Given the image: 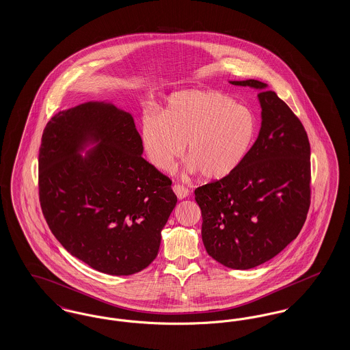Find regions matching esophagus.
I'll return each mask as SVG.
<instances>
[{"mask_svg":"<svg viewBox=\"0 0 350 350\" xmlns=\"http://www.w3.org/2000/svg\"><path fill=\"white\" fill-rule=\"evenodd\" d=\"M173 191L176 193V196H177L178 200H183V198H186V197L189 196V190H187L183 185H180V183H177V185L173 186Z\"/></svg>","mask_w":350,"mask_h":350,"instance_id":"34e87169","label":"esophagus"}]
</instances>
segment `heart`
<instances>
[{"label":"heart","mask_w":350,"mask_h":350,"mask_svg":"<svg viewBox=\"0 0 350 350\" xmlns=\"http://www.w3.org/2000/svg\"><path fill=\"white\" fill-rule=\"evenodd\" d=\"M250 110L219 92L189 90L167 100L161 117L147 116L142 137L150 164L170 170L186 144L187 160L207 180H221L243 163L254 139Z\"/></svg>","instance_id":"heart-1"}]
</instances>
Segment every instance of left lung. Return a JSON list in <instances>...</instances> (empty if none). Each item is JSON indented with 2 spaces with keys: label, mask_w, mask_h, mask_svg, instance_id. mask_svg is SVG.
Masks as SVG:
<instances>
[{
  "label": "left lung",
  "mask_w": 350,
  "mask_h": 350,
  "mask_svg": "<svg viewBox=\"0 0 350 350\" xmlns=\"http://www.w3.org/2000/svg\"><path fill=\"white\" fill-rule=\"evenodd\" d=\"M231 83L260 89L261 130L239 167L197 187L196 200L207 253L224 267L245 270L299 234L311 203V150L299 118L267 83Z\"/></svg>",
  "instance_id": "8db88e82"
}]
</instances>
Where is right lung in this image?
Segmentation results:
<instances>
[{"mask_svg": "<svg viewBox=\"0 0 350 350\" xmlns=\"http://www.w3.org/2000/svg\"><path fill=\"white\" fill-rule=\"evenodd\" d=\"M88 139L100 144L83 158L77 150ZM142 153L133 116L103 102L57 113L42 135V213L60 244L100 273L148 267L177 203L172 180Z\"/></svg>", "mask_w": 350, "mask_h": 350, "instance_id": "right-lung-1", "label": "right lung"}]
</instances>
